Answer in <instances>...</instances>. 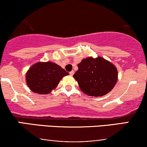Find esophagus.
<instances>
[{
  "label": "esophagus",
  "instance_id": "obj_1",
  "mask_svg": "<svg viewBox=\"0 0 147 147\" xmlns=\"http://www.w3.org/2000/svg\"><path fill=\"white\" fill-rule=\"evenodd\" d=\"M74 73H75V71H73V70H72L71 72H70V76L73 75Z\"/></svg>",
  "mask_w": 147,
  "mask_h": 147
}]
</instances>
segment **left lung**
<instances>
[{
  "instance_id": "left-lung-1",
  "label": "left lung",
  "mask_w": 147,
  "mask_h": 147,
  "mask_svg": "<svg viewBox=\"0 0 147 147\" xmlns=\"http://www.w3.org/2000/svg\"><path fill=\"white\" fill-rule=\"evenodd\" d=\"M73 77L83 92L101 97L109 93L117 81V70L110 61L101 57H88L78 64Z\"/></svg>"
}]
</instances>
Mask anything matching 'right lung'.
<instances>
[{"label": "right lung", "instance_id": "right-lung-1", "mask_svg": "<svg viewBox=\"0 0 147 147\" xmlns=\"http://www.w3.org/2000/svg\"><path fill=\"white\" fill-rule=\"evenodd\" d=\"M69 73L55 63L38 62L30 67L26 73V82L34 92L50 93L59 84L61 79Z\"/></svg>", "mask_w": 147, "mask_h": 147}]
</instances>
